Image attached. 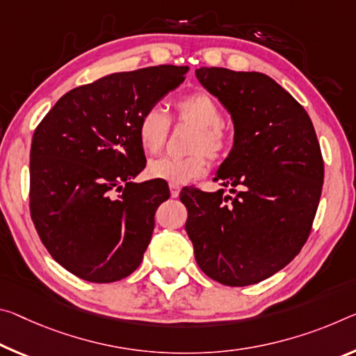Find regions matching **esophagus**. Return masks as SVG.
Instances as JSON below:
<instances>
[{
  "mask_svg": "<svg viewBox=\"0 0 356 356\" xmlns=\"http://www.w3.org/2000/svg\"><path fill=\"white\" fill-rule=\"evenodd\" d=\"M169 191H171L172 198H177L179 193H180V185L171 182V184H169Z\"/></svg>",
  "mask_w": 356,
  "mask_h": 356,
  "instance_id": "obj_1",
  "label": "esophagus"
}]
</instances>
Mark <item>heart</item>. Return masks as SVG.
<instances>
[{"label":"heart","mask_w":356,"mask_h":356,"mask_svg":"<svg viewBox=\"0 0 356 356\" xmlns=\"http://www.w3.org/2000/svg\"><path fill=\"white\" fill-rule=\"evenodd\" d=\"M172 118L176 123H187L196 131L190 139L187 156H160L152 160L147 171L152 177L172 184H185L201 177L207 171V157L222 160L231 147L229 134L223 122V112L217 101L204 92H193L177 98L172 103ZM171 122L158 106L143 112L138 120V139L140 147L149 154H158L165 147Z\"/></svg>","instance_id":"obj_1"}]
</instances>
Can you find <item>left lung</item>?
I'll return each mask as SVG.
<instances>
[{
  "label": "left lung",
  "instance_id": "1",
  "mask_svg": "<svg viewBox=\"0 0 356 356\" xmlns=\"http://www.w3.org/2000/svg\"><path fill=\"white\" fill-rule=\"evenodd\" d=\"M196 77L234 123V144L216 193L185 188V231L202 273L228 286L258 284L285 268L312 229L323 158L312 120L261 72L200 67Z\"/></svg>",
  "mask_w": 356,
  "mask_h": 356
}]
</instances>
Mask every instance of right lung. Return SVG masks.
<instances>
[{
  "instance_id": "right-lung-1",
  "label": "right lung",
  "mask_w": 356,
  "mask_h": 356,
  "mask_svg": "<svg viewBox=\"0 0 356 356\" xmlns=\"http://www.w3.org/2000/svg\"><path fill=\"white\" fill-rule=\"evenodd\" d=\"M188 66L115 72L63 95L35 129L30 213L50 255L95 284L128 277L143 261L161 180L131 182L145 168L138 120L185 81Z\"/></svg>"
}]
</instances>
